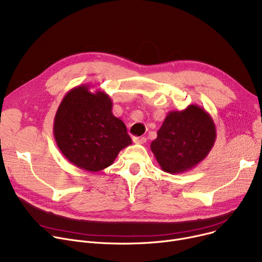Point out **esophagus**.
<instances>
[{
    "label": "esophagus",
    "mask_w": 262,
    "mask_h": 262,
    "mask_svg": "<svg viewBox=\"0 0 262 262\" xmlns=\"http://www.w3.org/2000/svg\"><path fill=\"white\" fill-rule=\"evenodd\" d=\"M133 141L136 144H143L146 142V138H144V137H133Z\"/></svg>",
    "instance_id": "obj_1"
}]
</instances>
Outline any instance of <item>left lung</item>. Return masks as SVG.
Masks as SVG:
<instances>
[{"mask_svg":"<svg viewBox=\"0 0 262 262\" xmlns=\"http://www.w3.org/2000/svg\"><path fill=\"white\" fill-rule=\"evenodd\" d=\"M215 138L211 116L198 105H189L167 115L150 149L162 171L181 174L207 157Z\"/></svg>","mask_w":262,"mask_h":262,"instance_id":"left-lung-1","label":"left lung"}]
</instances>
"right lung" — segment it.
Segmentation results:
<instances>
[{
    "label": "right lung",
    "mask_w": 262,
    "mask_h": 262,
    "mask_svg": "<svg viewBox=\"0 0 262 262\" xmlns=\"http://www.w3.org/2000/svg\"><path fill=\"white\" fill-rule=\"evenodd\" d=\"M89 88L80 85L64 95L55 115L53 133L60 152L73 166L99 172L112 166L132 139L125 124L114 116L109 95Z\"/></svg>",
    "instance_id": "obj_1"
}]
</instances>
